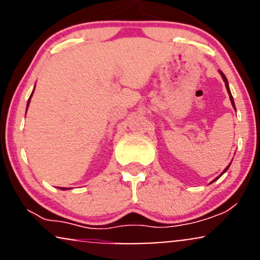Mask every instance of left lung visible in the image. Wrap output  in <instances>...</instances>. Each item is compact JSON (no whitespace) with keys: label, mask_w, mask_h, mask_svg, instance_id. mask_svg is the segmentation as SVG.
I'll list each match as a JSON object with an SVG mask.
<instances>
[{"label":"left lung","mask_w":260,"mask_h":260,"mask_svg":"<svg viewBox=\"0 0 260 260\" xmlns=\"http://www.w3.org/2000/svg\"><path fill=\"white\" fill-rule=\"evenodd\" d=\"M220 73H221V76H222V79H223V82H225V85H226V89H228V92H229V95H230V100H231V104H232V105H234V107H235V103H234V98H232V95H231V91H230V88H229V82H228V78H226V77H225V74H223L222 72H220ZM229 169V166H228V168H226L225 170H223V172H225L226 171V170H228ZM223 172H222V174H223ZM221 174V175H222ZM221 175H220V176H221ZM217 178H219V177H217Z\"/></svg>","instance_id":"8db88e82"}]
</instances>
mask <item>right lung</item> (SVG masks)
Segmentation results:
<instances>
[{
  "label": "right lung",
  "instance_id": "obj_1",
  "mask_svg": "<svg viewBox=\"0 0 260 260\" xmlns=\"http://www.w3.org/2000/svg\"><path fill=\"white\" fill-rule=\"evenodd\" d=\"M31 95H30V98H31ZM30 98H29V101H30ZM29 101H28V106H29ZM26 109H28V107H26ZM61 189H66V188H61Z\"/></svg>",
  "mask_w": 260,
  "mask_h": 260
}]
</instances>
